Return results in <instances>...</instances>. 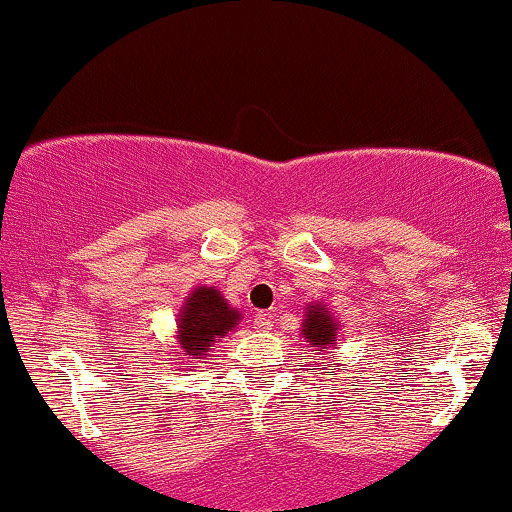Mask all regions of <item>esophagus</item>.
Here are the masks:
<instances>
[{"label":"esophagus","mask_w":512,"mask_h":512,"mask_svg":"<svg viewBox=\"0 0 512 512\" xmlns=\"http://www.w3.org/2000/svg\"><path fill=\"white\" fill-rule=\"evenodd\" d=\"M269 326H272V319H269V315H255V319H252V329H257V331H267Z\"/></svg>","instance_id":"esophagus-1"}]
</instances>
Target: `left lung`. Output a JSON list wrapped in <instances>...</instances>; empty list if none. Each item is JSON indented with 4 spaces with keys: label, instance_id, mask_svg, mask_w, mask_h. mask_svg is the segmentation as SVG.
<instances>
[{
    "label": "left lung",
    "instance_id": "obj_1",
    "mask_svg": "<svg viewBox=\"0 0 512 512\" xmlns=\"http://www.w3.org/2000/svg\"><path fill=\"white\" fill-rule=\"evenodd\" d=\"M307 346L310 348H326L331 346V341L336 338V322L334 317L329 315V310L322 305H315L310 312H307V319L303 324Z\"/></svg>",
    "mask_w": 512,
    "mask_h": 512
}]
</instances>
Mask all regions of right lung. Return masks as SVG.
<instances>
[{
  "instance_id": "1",
  "label": "right lung",
  "mask_w": 512,
  "mask_h": 512,
  "mask_svg": "<svg viewBox=\"0 0 512 512\" xmlns=\"http://www.w3.org/2000/svg\"><path fill=\"white\" fill-rule=\"evenodd\" d=\"M240 315L214 288L200 286L178 315V341L186 355H205L236 326Z\"/></svg>"
}]
</instances>
